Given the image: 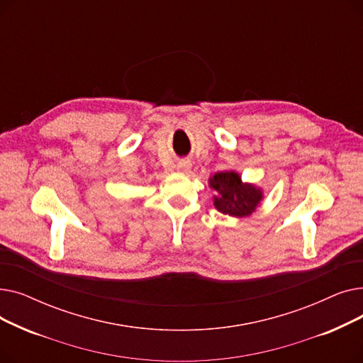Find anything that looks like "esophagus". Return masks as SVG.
I'll return each mask as SVG.
<instances>
[{
  "label": "esophagus",
  "mask_w": 363,
  "mask_h": 363,
  "mask_svg": "<svg viewBox=\"0 0 363 363\" xmlns=\"http://www.w3.org/2000/svg\"><path fill=\"white\" fill-rule=\"evenodd\" d=\"M189 169H191V162H189V160H181L178 163V170L182 172V174H186Z\"/></svg>",
  "instance_id": "1"
}]
</instances>
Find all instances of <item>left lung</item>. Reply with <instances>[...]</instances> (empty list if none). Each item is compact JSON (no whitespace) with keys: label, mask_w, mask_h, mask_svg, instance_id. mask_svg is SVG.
Listing matches in <instances>:
<instances>
[{"label":"left lung","mask_w":363,"mask_h":363,"mask_svg":"<svg viewBox=\"0 0 363 363\" xmlns=\"http://www.w3.org/2000/svg\"><path fill=\"white\" fill-rule=\"evenodd\" d=\"M208 185L215 191L213 204L223 215L234 218L250 216L263 199L262 189L253 184H244L234 170L218 172Z\"/></svg>","instance_id":"8db88e82"}]
</instances>
